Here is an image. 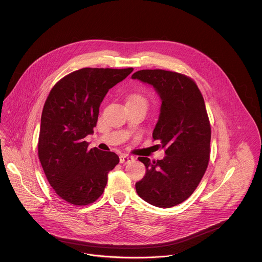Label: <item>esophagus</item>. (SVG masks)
<instances>
[{
    "instance_id": "obj_1",
    "label": "esophagus",
    "mask_w": 262,
    "mask_h": 262,
    "mask_svg": "<svg viewBox=\"0 0 262 262\" xmlns=\"http://www.w3.org/2000/svg\"><path fill=\"white\" fill-rule=\"evenodd\" d=\"M133 161H134V158L132 156H127V155H121L120 156V163L121 164H128Z\"/></svg>"
}]
</instances>
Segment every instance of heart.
Instances as JSON below:
<instances>
[{"label": "heart", "mask_w": 262, "mask_h": 262, "mask_svg": "<svg viewBox=\"0 0 262 262\" xmlns=\"http://www.w3.org/2000/svg\"><path fill=\"white\" fill-rule=\"evenodd\" d=\"M127 102H143L146 104V98L139 93H134L127 98Z\"/></svg>", "instance_id": "b5f03b06"}]
</instances>
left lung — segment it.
<instances>
[{
    "mask_svg": "<svg viewBox=\"0 0 262 262\" xmlns=\"http://www.w3.org/2000/svg\"><path fill=\"white\" fill-rule=\"evenodd\" d=\"M132 78L152 85L161 96L152 137L166 154L159 161L139 158L146 174L136 191L151 205H178L197 189L209 162L211 128L204 98L193 79L175 71L143 69Z\"/></svg>",
    "mask_w": 262,
    "mask_h": 262,
    "instance_id": "obj_1",
    "label": "left lung"
}]
</instances>
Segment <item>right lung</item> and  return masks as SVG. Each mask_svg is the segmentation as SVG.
<instances>
[{
    "label": "right lung",
    "mask_w": 262,
    "mask_h": 262,
    "mask_svg": "<svg viewBox=\"0 0 262 262\" xmlns=\"http://www.w3.org/2000/svg\"><path fill=\"white\" fill-rule=\"evenodd\" d=\"M133 67L82 68L52 88L42 110L38 158L55 193L73 205H88L103 193L107 173L119 163L116 154L88 149L84 139L96 126L99 105L108 89Z\"/></svg>",
    "instance_id": "obj_1"
}]
</instances>
